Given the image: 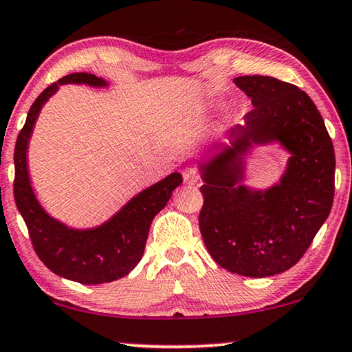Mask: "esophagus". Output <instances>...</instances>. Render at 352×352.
Returning <instances> with one entry per match:
<instances>
[{
	"instance_id": "34e87169",
	"label": "esophagus",
	"mask_w": 352,
	"mask_h": 352,
	"mask_svg": "<svg viewBox=\"0 0 352 352\" xmlns=\"http://www.w3.org/2000/svg\"><path fill=\"white\" fill-rule=\"evenodd\" d=\"M182 175H184V182H186V184H189V186H195L200 179L199 171L194 170V168H187V170L182 173Z\"/></svg>"
}]
</instances>
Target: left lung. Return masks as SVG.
Masks as SVG:
<instances>
[{"label":"left lung","instance_id":"1","mask_svg":"<svg viewBox=\"0 0 352 352\" xmlns=\"http://www.w3.org/2000/svg\"><path fill=\"white\" fill-rule=\"evenodd\" d=\"M234 84L254 108L230 131V145L200 163L199 226L218 265L265 278L296 265L330 215L335 150L320 111L296 85L268 76H241ZM273 142L292 155L280 181L267 190L243 185L245 155Z\"/></svg>","mask_w":352,"mask_h":352}]
</instances>
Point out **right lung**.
Returning <instances> with one entry per match:
<instances>
[{
    "label": "right lung",
    "instance_id": "1",
    "mask_svg": "<svg viewBox=\"0 0 352 352\" xmlns=\"http://www.w3.org/2000/svg\"><path fill=\"white\" fill-rule=\"evenodd\" d=\"M84 84L108 87V82L89 72H74L48 85L29 109L14 148V199L29 230L36 255L53 273L82 285H102L126 276L144 255L153 218L182 182L179 173L134 195L120 212L100 226L77 230L45 212L32 187L27 168V148L34 126L50 97L59 85Z\"/></svg>",
    "mask_w": 352,
    "mask_h": 352
}]
</instances>
